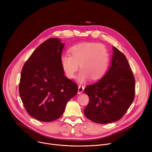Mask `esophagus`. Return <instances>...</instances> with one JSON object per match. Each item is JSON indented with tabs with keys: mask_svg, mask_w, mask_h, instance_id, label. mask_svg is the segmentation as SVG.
Listing matches in <instances>:
<instances>
[{
	"mask_svg": "<svg viewBox=\"0 0 152 152\" xmlns=\"http://www.w3.org/2000/svg\"><path fill=\"white\" fill-rule=\"evenodd\" d=\"M84 87L82 85H79L78 87V92L77 93L79 94H81L84 91Z\"/></svg>",
	"mask_w": 152,
	"mask_h": 152,
	"instance_id": "1",
	"label": "esophagus"
}]
</instances>
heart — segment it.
I'll use <instances>...</instances> for the list:
<instances>
[{"label": "heart", "mask_w": 152, "mask_h": 152, "mask_svg": "<svg viewBox=\"0 0 152 152\" xmlns=\"http://www.w3.org/2000/svg\"><path fill=\"white\" fill-rule=\"evenodd\" d=\"M70 54L61 56V65L66 76L73 78L79 65L81 71L78 79L84 82L89 78L100 79L106 73L108 66L109 54L106 47L99 43L79 44L69 49Z\"/></svg>", "instance_id": "obj_1"}]
</instances>
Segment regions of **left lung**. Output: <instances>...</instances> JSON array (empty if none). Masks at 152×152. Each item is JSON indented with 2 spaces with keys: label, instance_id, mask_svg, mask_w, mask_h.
<instances>
[{
  "label": "left lung",
  "instance_id": "obj_1",
  "mask_svg": "<svg viewBox=\"0 0 152 152\" xmlns=\"http://www.w3.org/2000/svg\"><path fill=\"white\" fill-rule=\"evenodd\" d=\"M111 65L100 80L87 86L89 102L87 118L99 124L116 121L126 113L135 97V78L126 56L113 47Z\"/></svg>",
  "mask_w": 152,
  "mask_h": 152
}]
</instances>
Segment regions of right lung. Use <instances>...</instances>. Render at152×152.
Returning <instances> with one entry per match:
<instances>
[{"instance_id":"1","label":"right lung","mask_w":152,"mask_h":152,"mask_svg":"<svg viewBox=\"0 0 152 152\" xmlns=\"http://www.w3.org/2000/svg\"><path fill=\"white\" fill-rule=\"evenodd\" d=\"M64 43L50 38L40 45L24 65L19 93L28 114L44 122L59 118L67 102L77 93L76 83L68 79L61 65Z\"/></svg>"}]
</instances>
